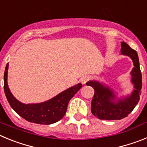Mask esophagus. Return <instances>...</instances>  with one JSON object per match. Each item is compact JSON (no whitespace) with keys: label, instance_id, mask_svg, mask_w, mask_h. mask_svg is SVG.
Instances as JSON below:
<instances>
[{"label":"esophagus","instance_id":"obj_1","mask_svg":"<svg viewBox=\"0 0 147 147\" xmlns=\"http://www.w3.org/2000/svg\"><path fill=\"white\" fill-rule=\"evenodd\" d=\"M90 80V77L89 76H83V77L81 79V82H82V84H83V85H85V83L88 82Z\"/></svg>","mask_w":147,"mask_h":147}]
</instances>
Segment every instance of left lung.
<instances>
[{
	"label": "left lung",
	"instance_id": "obj_1",
	"mask_svg": "<svg viewBox=\"0 0 147 147\" xmlns=\"http://www.w3.org/2000/svg\"><path fill=\"white\" fill-rule=\"evenodd\" d=\"M121 54L129 57L134 65L130 72L131 82L134 88L131 94L119 98L113 90L105 83L96 80L86 83L95 91L91 102L92 113L102 120H120L127 117L138 103L141 94L142 76L137 52L124 42H121Z\"/></svg>",
	"mask_w": 147,
	"mask_h": 147
}]
</instances>
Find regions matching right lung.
<instances>
[{"mask_svg":"<svg viewBox=\"0 0 147 147\" xmlns=\"http://www.w3.org/2000/svg\"><path fill=\"white\" fill-rule=\"evenodd\" d=\"M9 63L4 72V92L11 108L26 121L38 124H51L59 121L65 115L70 100L82 87L81 83L72 86L56 96L44 102L23 104L18 101L10 91L7 82Z\"/></svg>","mask_w":147,"mask_h":147,"instance_id":"1","label":"right lung"}]
</instances>
